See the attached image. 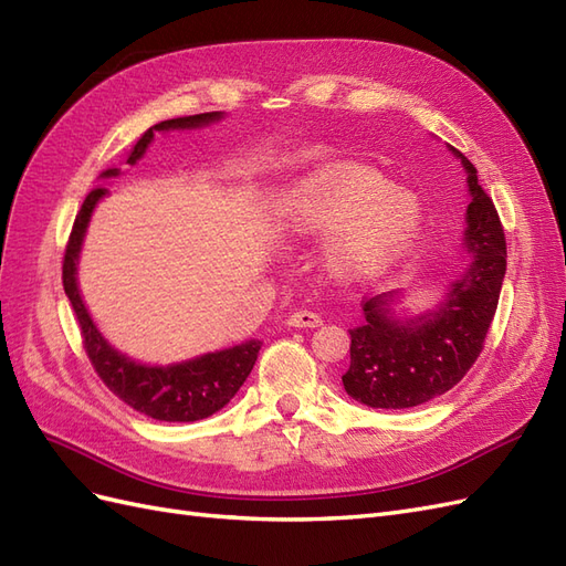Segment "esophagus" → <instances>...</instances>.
I'll return each mask as SVG.
<instances>
[{"instance_id": "34e87169", "label": "esophagus", "mask_w": 566, "mask_h": 566, "mask_svg": "<svg viewBox=\"0 0 566 566\" xmlns=\"http://www.w3.org/2000/svg\"><path fill=\"white\" fill-rule=\"evenodd\" d=\"M321 323L323 321H321L318 314L306 312V310H300V312H295L293 316L287 318V325H293V328H318Z\"/></svg>"}]
</instances>
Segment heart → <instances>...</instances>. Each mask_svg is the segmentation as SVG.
Here are the masks:
<instances>
[{"mask_svg":"<svg viewBox=\"0 0 566 566\" xmlns=\"http://www.w3.org/2000/svg\"><path fill=\"white\" fill-rule=\"evenodd\" d=\"M418 200L380 175L342 172L302 191L283 214V229L300 241H335L325 266L335 279L380 276L413 245L420 231Z\"/></svg>","mask_w":566,"mask_h":566,"instance_id":"heart-1","label":"heart"}]
</instances>
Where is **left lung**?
Returning <instances> with one entry per match:
<instances>
[{
    "label": "left lung",
    "mask_w": 566,
    "mask_h": 566,
    "mask_svg": "<svg viewBox=\"0 0 566 566\" xmlns=\"http://www.w3.org/2000/svg\"><path fill=\"white\" fill-rule=\"evenodd\" d=\"M451 150L468 169L465 245L474 262L427 316L399 323L389 316V295L364 302V323L349 331L352 364L342 382L349 397L370 408H413L455 387L482 354L499 310L507 256L503 221L476 181V167Z\"/></svg>",
    "instance_id": "left-lung-1"
}]
</instances>
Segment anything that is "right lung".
I'll use <instances>...</instances> for the list:
<instances>
[{
	"instance_id": "obj_1",
	"label": "right lung",
	"mask_w": 566,
	"mask_h": 566,
	"mask_svg": "<svg viewBox=\"0 0 566 566\" xmlns=\"http://www.w3.org/2000/svg\"><path fill=\"white\" fill-rule=\"evenodd\" d=\"M219 117L221 113L214 111V113L165 119V123L146 129L139 136V142H136L127 153V165H134L144 156L153 139V132L200 127ZM113 175H117L115 167L104 172V177H113ZM106 191L108 188L96 186L92 188L90 196L84 198L63 254V290L67 300H71L75 318L80 323L84 352H87L101 382H104L113 394H117V397L127 406L139 410V413L156 420H165V422H193V420L208 418L217 413L219 408H224L233 399V394L241 389V385L245 382L256 361V354L262 349V342L250 339L245 345H238L214 354H205L200 358H193V361L167 366V368L139 366L129 361L127 356L117 354L96 331V325L92 323L87 310H84L80 290L75 283V262L80 254L84 229L90 224L94 205L98 202V198L106 196Z\"/></svg>"
}]
</instances>
